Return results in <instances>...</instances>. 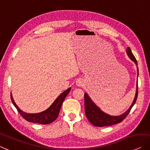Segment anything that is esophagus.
Masks as SVG:
<instances>
[{
  "label": "esophagus",
  "instance_id": "esophagus-1",
  "mask_svg": "<svg viewBox=\"0 0 150 150\" xmlns=\"http://www.w3.org/2000/svg\"><path fill=\"white\" fill-rule=\"evenodd\" d=\"M76 84L78 86L80 87V86H83L84 85V81L82 79H78L76 82Z\"/></svg>",
  "mask_w": 150,
  "mask_h": 150
}]
</instances>
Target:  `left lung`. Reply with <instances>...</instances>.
<instances>
[{"label":"left lung","instance_id":"8db88e82","mask_svg":"<svg viewBox=\"0 0 150 150\" xmlns=\"http://www.w3.org/2000/svg\"><path fill=\"white\" fill-rule=\"evenodd\" d=\"M127 53L128 57L131 59L137 65V76H139V69L137 67V62L132 53L130 47H128L127 49ZM136 93L135 96L133 99V101L130 106L129 109L123 114L119 115V116H111L99 108L94 102L92 101L91 97L88 96L87 93H84V110H85V114L86 118L88 121L92 124L93 125L96 126L98 127H106V126H111L116 125V124L120 123L125 119L127 115L129 114L131 108H133L134 104L135 103L138 95V82L137 80V86H136Z\"/></svg>","mask_w":150,"mask_h":150}]
</instances>
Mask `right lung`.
I'll return each instance as SVG.
<instances>
[{
    "label": "right lung",
    "mask_w": 150,
    "mask_h": 150,
    "mask_svg": "<svg viewBox=\"0 0 150 150\" xmlns=\"http://www.w3.org/2000/svg\"><path fill=\"white\" fill-rule=\"evenodd\" d=\"M70 90L71 88L70 87L67 90L64 91L62 93H61L60 95L57 97V99L54 101L53 103L46 110L39 113H35V114H29V113L22 111V110L19 109L17 104L15 103L12 94H11V98L13 104L16 108L17 111L21 114V116L25 120L30 122L39 123L41 124V125H48V124L53 122V121H55L57 119L63 102H64L67 95H68V93H70Z\"/></svg>",
    "instance_id": "add662e5"
}]
</instances>
